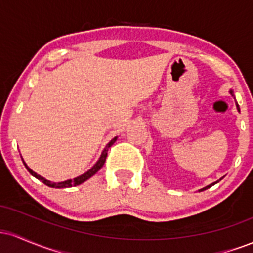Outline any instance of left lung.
Returning <instances> with one entry per match:
<instances>
[{"mask_svg": "<svg viewBox=\"0 0 253 253\" xmlns=\"http://www.w3.org/2000/svg\"><path fill=\"white\" fill-rule=\"evenodd\" d=\"M229 92H231V94H232V95H233V91H232V90H229ZM237 108H238V110H239V106H238V103H237ZM220 179H221V178H220ZM220 179H219V181H220ZM219 181H216V182L211 183V184H210V185H207V187L202 188V189H200V191H203V190L208 189V188H211V185H214V184H215V183H217V182H219Z\"/></svg>", "mask_w": 253, "mask_h": 253, "instance_id": "obj_1", "label": "left lung"}]
</instances>
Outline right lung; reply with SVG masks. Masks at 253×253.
I'll return each instance as SVG.
<instances>
[{
    "mask_svg": "<svg viewBox=\"0 0 253 253\" xmlns=\"http://www.w3.org/2000/svg\"><path fill=\"white\" fill-rule=\"evenodd\" d=\"M117 139H118V136H115V138H113L112 140H110L109 143L107 144V146L104 147V150L102 151V153H101V157H100V158H98V161L96 162V164H95L94 167L91 168V169L88 170L85 173H83V175L78 176V177H76V178H74V179H66V181L58 182V183L51 182V181H48V179L43 178V177H42L40 175H38V173L34 172L33 170L30 169V168L27 167V164H26L25 162H24V164H25L26 169L28 170V172H30L32 176H34V177H36V178L39 179V181H42L43 184L48 185V187H51V188H70V187H75V185L82 184L83 182H85L86 179H89L91 176H94L95 173H96L97 171L103 167L104 162H106V158H107V152H108V149H109L110 146H112L113 144L115 143V141H117Z\"/></svg>",
    "mask_w": 253,
    "mask_h": 253,
    "instance_id": "1",
    "label": "right lung"
}]
</instances>
